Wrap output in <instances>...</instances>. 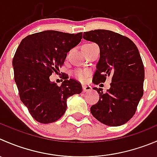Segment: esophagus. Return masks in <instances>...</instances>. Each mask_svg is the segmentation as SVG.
I'll use <instances>...</instances> for the list:
<instances>
[{"label": "esophagus", "mask_w": 157, "mask_h": 157, "mask_svg": "<svg viewBox=\"0 0 157 157\" xmlns=\"http://www.w3.org/2000/svg\"><path fill=\"white\" fill-rule=\"evenodd\" d=\"M91 86H86V85H83V92H86V91H90Z\"/></svg>", "instance_id": "obj_1"}]
</instances>
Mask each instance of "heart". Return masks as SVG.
Segmentation results:
<instances>
[{
    "instance_id": "1",
    "label": "heart",
    "mask_w": 157,
    "mask_h": 157,
    "mask_svg": "<svg viewBox=\"0 0 157 157\" xmlns=\"http://www.w3.org/2000/svg\"><path fill=\"white\" fill-rule=\"evenodd\" d=\"M92 45H94V44L88 43L83 45V48H86V47L92 46ZM74 75L76 78L78 79L80 81H84L87 76L89 75V72L87 71H83V70H76L74 72Z\"/></svg>"
}]
</instances>
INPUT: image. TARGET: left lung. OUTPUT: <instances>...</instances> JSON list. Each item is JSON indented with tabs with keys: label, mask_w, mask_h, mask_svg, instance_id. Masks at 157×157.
Returning a JSON list of instances; mask_svg holds the SVG:
<instances>
[{
	"label": "left lung",
	"mask_w": 157,
	"mask_h": 157,
	"mask_svg": "<svg viewBox=\"0 0 157 157\" xmlns=\"http://www.w3.org/2000/svg\"><path fill=\"white\" fill-rule=\"evenodd\" d=\"M83 39L98 44L100 60L93 82L104 83L110 77V88L94 87L100 99L90 107L92 115L105 125L117 127L135 114L144 95V66L138 48L130 38L107 30L84 32Z\"/></svg>",
	"instance_id": "1"
}]
</instances>
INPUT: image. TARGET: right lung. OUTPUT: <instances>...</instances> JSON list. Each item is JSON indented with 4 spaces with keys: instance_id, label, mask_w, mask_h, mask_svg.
Listing matches in <instances>:
<instances>
[{
    "instance_id": "right-lung-1",
    "label": "right lung",
    "mask_w": 157,
    "mask_h": 157,
    "mask_svg": "<svg viewBox=\"0 0 157 157\" xmlns=\"http://www.w3.org/2000/svg\"><path fill=\"white\" fill-rule=\"evenodd\" d=\"M82 33L45 30L28 35L18 46L12 61L15 83L21 100L37 122L58 121L68 97L82 92L81 84L74 79L64 80L60 86L50 80L67 53L81 41Z\"/></svg>"
}]
</instances>
